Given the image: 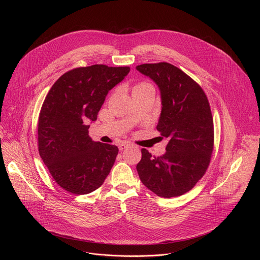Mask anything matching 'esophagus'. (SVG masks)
<instances>
[{"mask_svg":"<svg viewBox=\"0 0 260 260\" xmlns=\"http://www.w3.org/2000/svg\"><path fill=\"white\" fill-rule=\"evenodd\" d=\"M129 146H131V144L128 142H122L119 144V150H124L125 148H127Z\"/></svg>","mask_w":260,"mask_h":260,"instance_id":"esophagus-1","label":"esophagus"}]
</instances>
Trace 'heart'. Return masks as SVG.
I'll return each instance as SVG.
<instances>
[{"instance_id": "heart-1", "label": "heart", "mask_w": 260, "mask_h": 260, "mask_svg": "<svg viewBox=\"0 0 260 260\" xmlns=\"http://www.w3.org/2000/svg\"><path fill=\"white\" fill-rule=\"evenodd\" d=\"M143 84H147V83H145V82H143V83H140V84H138V85H143Z\"/></svg>"}]
</instances>
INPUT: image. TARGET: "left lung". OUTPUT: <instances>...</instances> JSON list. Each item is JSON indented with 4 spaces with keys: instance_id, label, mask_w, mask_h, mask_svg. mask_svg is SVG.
I'll list each match as a JSON object with an SVG mask.
<instances>
[{
    "instance_id": "8db88e82",
    "label": "left lung",
    "mask_w": 260,
    "mask_h": 260,
    "mask_svg": "<svg viewBox=\"0 0 260 260\" xmlns=\"http://www.w3.org/2000/svg\"><path fill=\"white\" fill-rule=\"evenodd\" d=\"M136 69L160 90L161 112L156 128L169 139L162 156L142 149L137 165L140 180L160 198L182 196L194 187L211 160L214 125L209 101L193 79L171 63H143Z\"/></svg>"
}]
</instances>
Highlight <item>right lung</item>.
<instances>
[{
    "label": "right lung",
    "mask_w": 260,
    "mask_h": 260,
    "mask_svg": "<svg viewBox=\"0 0 260 260\" xmlns=\"http://www.w3.org/2000/svg\"><path fill=\"white\" fill-rule=\"evenodd\" d=\"M129 67L93 64L60 76L42 105L38 122L40 156L54 181L74 194L98 189L112 169L118 148L88 136L105 99Z\"/></svg>",
    "instance_id": "add662e5"
}]
</instances>
